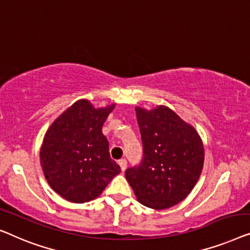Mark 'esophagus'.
<instances>
[{
  "label": "esophagus",
  "mask_w": 250,
  "mask_h": 250,
  "mask_svg": "<svg viewBox=\"0 0 250 250\" xmlns=\"http://www.w3.org/2000/svg\"><path fill=\"white\" fill-rule=\"evenodd\" d=\"M119 165H120L122 172H125V170L126 168V161L125 159L120 160V161H119Z\"/></svg>",
  "instance_id": "34e87169"
}]
</instances>
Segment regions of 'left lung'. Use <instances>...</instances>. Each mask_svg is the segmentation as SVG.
Listing matches in <instances>:
<instances>
[{"instance_id":"left-lung-1","label":"left lung","mask_w":250,"mask_h":250,"mask_svg":"<svg viewBox=\"0 0 250 250\" xmlns=\"http://www.w3.org/2000/svg\"><path fill=\"white\" fill-rule=\"evenodd\" d=\"M143 160L126 168L125 178L143 205L165 209L180 203L198 181L204 147L190 125L167 106L136 107Z\"/></svg>"}]
</instances>
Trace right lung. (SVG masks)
Segmentation results:
<instances>
[{
	"label": "right lung",
	"mask_w": 250,
	"mask_h": 250,
	"mask_svg": "<svg viewBox=\"0 0 250 250\" xmlns=\"http://www.w3.org/2000/svg\"><path fill=\"white\" fill-rule=\"evenodd\" d=\"M114 104L94 108L80 100L52 124L41 148V165L55 192L72 203H86L102 194L121 172L110 157L102 126Z\"/></svg>",
	"instance_id": "obj_1"
}]
</instances>
